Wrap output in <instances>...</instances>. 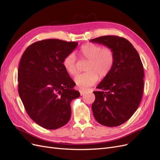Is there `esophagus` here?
Segmentation results:
<instances>
[{
	"mask_svg": "<svg viewBox=\"0 0 160 160\" xmlns=\"http://www.w3.org/2000/svg\"><path fill=\"white\" fill-rule=\"evenodd\" d=\"M80 92V95L82 96V95H84L85 93H86V91H83V90H80L79 91Z\"/></svg>",
	"mask_w": 160,
	"mask_h": 160,
	"instance_id": "obj_1",
	"label": "esophagus"
}]
</instances>
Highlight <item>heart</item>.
I'll list each match as a JSON object with an SVG mask.
<instances>
[{
    "label": "heart",
    "mask_w": 160,
    "mask_h": 160,
    "mask_svg": "<svg viewBox=\"0 0 160 160\" xmlns=\"http://www.w3.org/2000/svg\"><path fill=\"white\" fill-rule=\"evenodd\" d=\"M81 59L89 61L84 73L77 75L74 79L79 89H85L98 82L99 77L104 79L112 71L115 61L113 51L109 47H102L94 43L88 42L82 45L79 50ZM62 65L70 75H76L77 59L74 54L69 53L62 59Z\"/></svg>",
    "instance_id": "heart-1"
}]
</instances>
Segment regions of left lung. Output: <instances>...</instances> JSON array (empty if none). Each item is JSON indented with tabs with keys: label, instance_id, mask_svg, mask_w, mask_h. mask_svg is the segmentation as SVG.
Masks as SVG:
<instances>
[{
	"label": "left lung",
	"instance_id": "left-lung-1",
	"mask_svg": "<svg viewBox=\"0 0 160 160\" xmlns=\"http://www.w3.org/2000/svg\"><path fill=\"white\" fill-rule=\"evenodd\" d=\"M90 41L111 48L115 57L112 71L97 87L98 91L93 92L94 118L105 126H119L132 117L141 102L143 64L136 49L124 38L108 35Z\"/></svg>",
	"mask_w": 160,
	"mask_h": 160
}]
</instances>
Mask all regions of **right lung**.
I'll return each instance as SVG.
<instances>
[{
  "label": "right lung",
  "mask_w": 160,
  "mask_h": 160,
  "mask_svg": "<svg viewBox=\"0 0 160 160\" xmlns=\"http://www.w3.org/2000/svg\"><path fill=\"white\" fill-rule=\"evenodd\" d=\"M78 42L45 39L28 46L18 69V94L29 117L47 129L68 123L71 102L80 96L75 82L62 65Z\"/></svg>",
  "instance_id": "1"
}]
</instances>
